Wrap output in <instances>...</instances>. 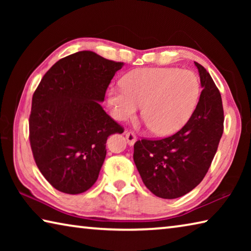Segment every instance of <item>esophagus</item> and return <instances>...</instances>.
<instances>
[{
	"instance_id": "1",
	"label": "esophagus",
	"mask_w": 251,
	"mask_h": 251,
	"mask_svg": "<svg viewBox=\"0 0 251 251\" xmlns=\"http://www.w3.org/2000/svg\"><path fill=\"white\" fill-rule=\"evenodd\" d=\"M125 136H126V139H127V143H128V145L133 146L136 142V139H137L134 131H126Z\"/></svg>"
}]
</instances>
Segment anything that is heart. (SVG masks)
I'll return each instance as SVG.
<instances>
[{"mask_svg": "<svg viewBox=\"0 0 251 251\" xmlns=\"http://www.w3.org/2000/svg\"><path fill=\"white\" fill-rule=\"evenodd\" d=\"M122 87L107 93L112 115L120 122L142 116L152 133H176L194 113L201 94V83L192 71L178 69H141L121 80Z\"/></svg>", "mask_w": 251, "mask_h": 251, "instance_id": "1", "label": "heart"}]
</instances>
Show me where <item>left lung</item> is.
Instances as JSON below:
<instances>
[{
	"label": "left lung",
	"instance_id": "left-lung-1",
	"mask_svg": "<svg viewBox=\"0 0 251 251\" xmlns=\"http://www.w3.org/2000/svg\"><path fill=\"white\" fill-rule=\"evenodd\" d=\"M202 87L198 104L180 130L161 139L137 141L134 161L143 182L157 197L178 198L201 184L224 131L219 90L206 69L195 62Z\"/></svg>",
	"mask_w": 251,
	"mask_h": 251
}]
</instances>
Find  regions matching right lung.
<instances>
[{"mask_svg": "<svg viewBox=\"0 0 251 251\" xmlns=\"http://www.w3.org/2000/svg\"><path fill=\"white\" fill-rule=\"evenodd\" d=\"M123 65L82 50L55 63L34 92L29 144L42 175L59 192L90 189L104 163L108 136L124 131L100 104Z\"/></svg>", "mask_w": 251, "mask_h": 251, "instance_id": "obj_1", "label": "right lung"}]
</instances>
